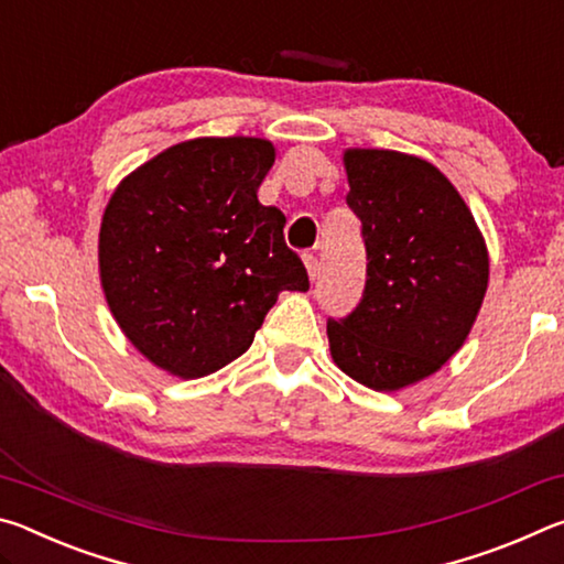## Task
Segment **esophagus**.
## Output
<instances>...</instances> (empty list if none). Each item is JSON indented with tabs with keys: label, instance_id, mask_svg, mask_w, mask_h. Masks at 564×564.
<instances>
[{
	"label": "esophagus",
	"instance_id": "34e87169",
	"mask_svg": "<svg viewBox=\"0 0 564 564\" xmlns=\"http://www.w3.org/2000/svg\"><path fill=\"white\" fill-rule=\"evenodd\" d=\"M303 263H305V271H308V279H311V281H316V275H318V271H321L318 256L305 253V256H303Z\"/></svg>",
	"mask_w": 564,
	"mask_h": 564
}]
</instances>
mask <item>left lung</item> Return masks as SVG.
I'll return each instance as SVG.
<instances>
[{
    "mask_svg": "<svg viewBox=\"0 0 564 564\" xmlns=\"http://www.w3.org/2000/svg\"><path fill=\"white\" fill-rule=\"evenodd\" d=\"M346 202L362 224L368 281L348 318L328 321L330 358L356 383L395 393L433 376L488 291V246L457 188L431 161L346 149Z\"/></svg>",
    "mask_w": 564,
    "mask_h": 564,
    "instance_id": "1",
    "label": "left lung"
}]
</instances>
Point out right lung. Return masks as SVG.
<instances>
[{"instance_id": "right-lung-1", "label": "right lung", "mask_w": 564, "mask_h": 564, "mask_svg": "<svg viewBox=\"0 0 564 564\" xmlns=\"http://www.w3.org/2000/svg\"><path fill=\"white\" fill-rule=\"evenodd\" d=\"M269 139L181 141L113 188L99 228V279L141 356L194 380L253 343L281 291H308L285 216L259 202Z\"/></svg>"}]
</instances>
